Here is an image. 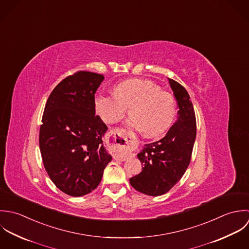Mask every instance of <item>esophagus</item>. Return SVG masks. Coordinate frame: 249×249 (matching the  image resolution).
<instances>
[{
  "instance_id": "obj_1",
  "label": "esophagus",
  "mask_w": 249,
  "mask_h": 249,
  "mask_svg": "<svg viewBox=\"0 0 249 249\" xmlns=\"http://www.w3.org/2000/svg\"><path fill=\"white\" fill-rule=\"evenodd\" d=\"M122 129H112L107 135V141L108 147L113 151V158L119 160H126L127 154L125 153V148L130 144V141L123 137Z\"/></svg>"
}]
</instances>
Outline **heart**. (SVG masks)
I'll return each instance as SVG.
<instances>
[{"label": "heart", "instance_id": "obj_1", "mask_svg": "<svg viewBox=\"0 0 249 249\" xmlns=\"http://www.w3.org/2000/svg\"><path fill=\"white\" fill-rule=\"evenodd\" d=\"M96 112L106 123L121 118L130 107L127 126L145 137H158L172 124L176 115L174 97L148 80L132 79L114 87V94L98 92L94 98Z\"/></svg>", "mask_w": 249, "mask_h": 249}]
</instances>
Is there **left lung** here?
<instances>
[{
  "label": "left lung",
  "instance_id": "left-lung-1",
  "mask_svg": "<svg viewBox=\"0 0 249 249\" xmlns=\"http://www.w3.org/2000/svg\"><path fill=\"white\" fill-rule=\"evenodd\" d=\"M177 105L178 119L161 140L145 144L138 154L142 171L130 178L138 192L158 196L166 194L186 172L196 138V121L193 103L186 89L168 79Z\"/></svg>",
  "mask_w": 249,
  "mask_h": 249
}]
</instances>
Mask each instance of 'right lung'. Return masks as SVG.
<instances>
[{
  "mask_svg": "<svg viewBox=\"0 0 249 249\" xmlns=\"http://www.w3.org/2000/svg\"><path fill=\"white\" fill-rule=\"evenodd\" d=\"M104 76L79 71L63 79L47 100L39 148L52 182L79 197L95 190L111 156L103 144L107 130L95 115L94 98Z\"/></svg>",
  "mask_w": 249,
  "mask_h": 249,
  "instance_id": "1",
  "label": "right lung"
}]
</instances>
